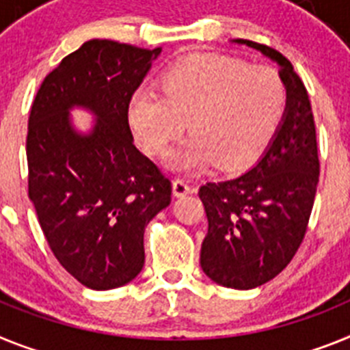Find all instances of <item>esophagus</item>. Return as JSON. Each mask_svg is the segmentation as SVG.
<instances>
[{
  "mask_svg": "<svg viewBox=\"0 0 350 350\" xmlns=\"http://www.w3.org/2000/svg\"><path fill=\"white\" fill-rule=\"evenodd\" d=\"M172 193H174V197H185L188 193H192V187L183 179H174L172 181Z\"/></svg>",
  "mask_w": 350,
  "mask_h": 350,
  "instance_id": "obj_1",
  "label": "esophagus"
}]
</instances>
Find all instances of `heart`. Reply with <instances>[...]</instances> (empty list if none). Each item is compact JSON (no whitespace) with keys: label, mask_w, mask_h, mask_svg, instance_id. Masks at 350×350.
I'll return each mask as SVG.
<instances>
[{"label":"heart","mask_w":350,"mask_h":350,"mask_svg":"<svg viewBox=\"0 0 350 350\" xmlns=\"http://www.w3.org/2000/svg\"><path fill=\"white\" fill-rule=\"evenodd\" d=\"M158 84L160 93L133 91L126 121L139 146L153 157L172 150L188 121L193 135L169 163L178 172H199L215 163L234 171L250 163L273 137L287 102L275 68L221 54L183 57Z\"/></svg>","instance_id":"obj_1"}]
</instances>
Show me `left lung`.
I'll return each instance as SVG.
<instances>
[{
    "mask_svg": "<svg viewBox=\"0 0 350 350\" xmlns=\"http://www.w3.org/2000/svg\"><path fill=\"white\" fill-rule=\"evenodd\" d=\"M280 66L287 102L260 158L236 178L206 183L199 197L208 217L200 267L215 284L248 291L291 262L305 238L319 183L315 123L305 84L287 57L236 38Z\"/></svg>",
    "mask_w": 350,
    "mask_h": 350,
    "instance_id": "1",
    "label": "left lung"
}]
</instances>
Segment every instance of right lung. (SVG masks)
<instances>
[{"instance_id": "right-lung-1", "label": "right lung", "mask_w": 350, "mask_h": 350, "mask_svg": "<svg viewBox=\"0 0 350 350\" xmlns=\"http://www.w3.org/2000/svg\"><path fill=\"white\" fill-rule=\"evenodd\" d=\"M160 53L84 42L44 79L29 112V199L56 259L93 291L142 271L146 226L171 204V181L133 146L126 121ZM74 108L96 118L86 133L75 129Z\"/></svg>"}]
</instances>
